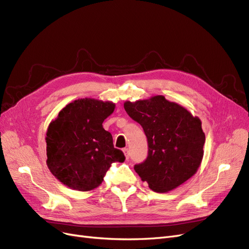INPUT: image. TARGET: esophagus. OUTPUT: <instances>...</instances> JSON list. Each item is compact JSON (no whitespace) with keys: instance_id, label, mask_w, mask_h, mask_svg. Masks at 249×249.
Segmentation results:
<instances>
[{"instance_id":"1","label":"esophagus","mask_w":249,"mask_h":249,"mask_svg":"<svg viewBox=\"0 0 249 249\" xmlns=\"http://www.w3.org/2000/svg\"><path fill=\"white\" fill-rule=\"evenodd\" d=\"M123 150H124V157H125V159L127 160L128 158H130V152H128V149H127V148H124Z\"/></svg>"}]
</instances>
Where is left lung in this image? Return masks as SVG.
Masks as SVG:
<instances>
[{"label": "left lung", "mask_w": 249, "mask_h": 249, "mask_svg": "<svg viewBox=\"0 0 249 249\" xmlns=\"http://www.w3.org/2000/svg\"><path fill=\"white\" fill-rule=\"evenodd\" d=\"M124 106L147 137L148 156L134 169L150 190L167 193L196 174L205 143L199 117L164 96L126 101Z\"/></svg>", "instance_id": "left-lung-1"}]
</instances>
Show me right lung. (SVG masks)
Returning <instances> with one entry per match:
<instances>
[{"label":"right lung","mask_w":249,"mask_h":249,"mask_svg":"<svg viewBox=\"0 0 249 249\" xmlns=\"http://www.w3.org/2000/svg\"><path fill=\"white\" fill-rule=\"evenodd\" d=\"M110 101L78 99L63 108L46 133V164L63 184L75 191L98 187L111 164L123 162L122 150L113 146L112 135L103 122L113 113Z\"/></svg>","instance_id":"obj_1"}]
</instances>
